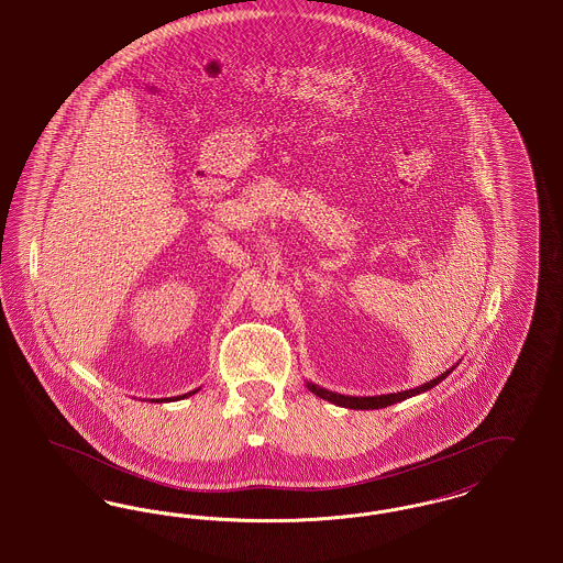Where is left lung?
<instances>
[{
  "instance_id": "8db88e82",
  "label": "left lung",
  "mask_w": 563,
  "mask_h": 563,
  "mask_svg": "<svg viewBox=\"0 0 563 563\" xmlns=\"http://www.w3.org/2000/svg\"><path fill=\"white\" fill-rule=\"evenodd\" d=\"M452 369H454V367L445 369L438 378H433V380H429V383H424V385H420V387H415V389L387 393V395H372V397H355V395H343V393L330 391V389H323V387H319L316 383H309V380H307V389L311 393H316L321 399H328V401L334 404V406H341V408H351V410H378V408H387V406L397 404V401H404V399H408V397H415L418 393L433 389L435 385H440L441 380H443Z\"/></svg>"
}]
</instances>
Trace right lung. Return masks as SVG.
I'll use <instances>...</instances> for the list:
<instances>
[{
    "label": "right lung",
    "mask_w": 563,
    "mask_h": 563,
    "mask_svg": "<svg viewBox=\"0 0 563 563\" xmlns=\"http://www.w3.org/2000/svg\"><path fill=\"white\" fill-rule=\"evenodd\" d=\"M199 391V389H194V391L185 393V395H178V397H170V399H151V401H174V399H185V397H189V395H194V393Z\"/></svg>",
    "instance_id": "1"
}]
</instances>
